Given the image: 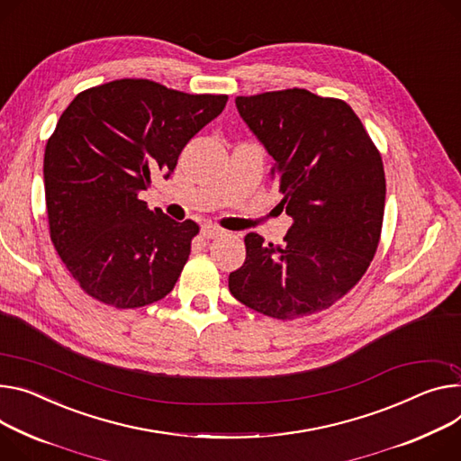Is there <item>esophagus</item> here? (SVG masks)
<instances>
[{
  "instance_id": "34e87169",
  "label": "esophagus",
  "mask_w": 461,
  "mask_h": 461,
  "mask_svg": "<svg viewBox=\"0 0 461 461\" xmlns=\"http://www.w3.org/2000/svg\"><path fill=\"white\" fill-rule=\"evenodd\" d=\"M201 234H203L206 240H216V238L225 236L227 230L221 229V227H218V225H214V223H206V225H203Z\"/></svg>"
}]
</instances>
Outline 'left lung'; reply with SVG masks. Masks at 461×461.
<instances>
[{"label":"left lung","instance_id":"obj_1","mask_svg":"<svg viewBox=\"0 0 461 461\" xmlns=\"http://www.w3.org/2000/svg\"><path fill=\"white\" fill-rule=\"evenodd\" d=\"M236 107L275 164L280 204L294 223L280 245L245 236L230 294L273 320L330 308L367 271L382 232L380 151L343 99L304 88L238 95Z\"/></svg>","mask_w":461,"mask_h":461}]
</instances>
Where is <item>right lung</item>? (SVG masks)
Returning <instances> with one entry per match:
<instances>
[{
  "instance_id": "right-lung-1",
  "label": "right lung",
  "mask_w": 461,
  "mask_h": 461,
  "mask_svg": "<svg viewBox=\"0 0 461 461\" xmlns=\"http://www.w3.org/2000/svg\"><path fill=\"white\" fill-rule=\"evenodd\" d=\"M227 99L118 79L68 104L46 144V208L55 251L92 299L125 310L173 290L199 225L149 210L140 194L153 175L167 179Z\"/></svg>"
}]
</instances>
